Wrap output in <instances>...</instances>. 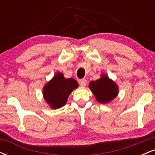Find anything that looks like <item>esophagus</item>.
Segmentation results:
<instances>
[{"label": "esophagus", "instance_id": "esophagus-1", "mask_svg": "<svg viewBox=\"0 0 155 155\" xmlns=\"http://www.w3.org/2000/svg\"><path fill=\"white\" fill-rule=\"evenodd\" d=\"M80 86L81 87H84L87 85V79H80L79 81Z\"/></svg>", "mask_w": 155, "mask_h": 155}]
</instances>
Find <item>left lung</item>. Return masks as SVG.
Instances as JSON below:
<instances>
[{
    "label": "left lung",
    "mask_w": 155,
    "mask_h": 155,
    "mask_svg": "<svg viewBox=\"0 0 155 155\" xmlns=\"http://www.w3.org/2000/svg\"><path fill=\"white\" fill-rule=\"evenodd\" d=\"M89 88L95 95L96 101L104 104L113 101L119 93L117 84L106 74H101L100 79L96 81H90Z\"/></svg>",
    "instance_id": "left-lung-1"
}]
</instances>
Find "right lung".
<instances>
[{
	"instance_id": "right-lung-1",
	"label": "right lung",
	"mask_w": 155,
	"mask_h": 155,
	"mask_svg": "<svg viewBox=\"0 0 155 155\" xmlns=\"http://www.w3.org/2000/svg\"><path fill=\"white\" fill-rule=\"evenodd\" d=\"M79 84L73 78L65 79L62 73L54 74L43 87L44 98L53 109H58L66 104L72 91L78 88Z\"/></svg>"
}]
</instances>
